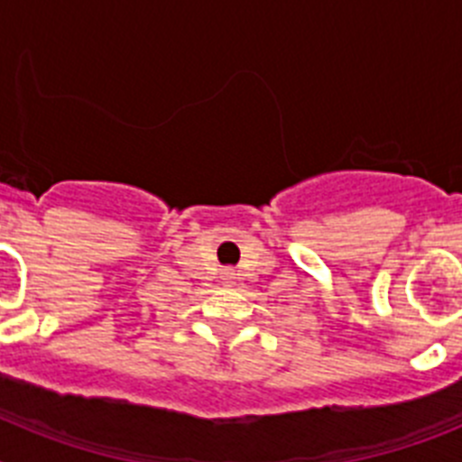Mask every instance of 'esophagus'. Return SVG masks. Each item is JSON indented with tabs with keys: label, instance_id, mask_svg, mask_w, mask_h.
<instances>
[{
	"label": "esophagus",
	"instance_id": "esophagus-1",
	"mask_svg": "<svg viewBox=\"0 0 462 462\" xmlns=\"http://www.w3.org/2000/svg\"><path fill=\"white\" fill-rule=\"evenodd\" d=\"M226 277H231V273H226Z\"/></svg>",
	"mask_w": 462,
	"mask_h": 462
}]
</instances>
